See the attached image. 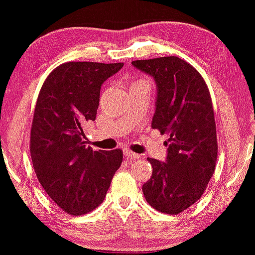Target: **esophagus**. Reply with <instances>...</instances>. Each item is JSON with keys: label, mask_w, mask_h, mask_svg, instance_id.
<instances>
[{"label": "esophagus", "mask_w": 255, "mask_h": 255, "mask_svg": "<svg viewBox=\"0 0 255 255\" xmlns=\"http://www.w3.org/2000/svg\"><path fill=\"white\" fill-rule=\"evenodd\" d=\"M125 157L129 158V159H136V158H139L140 156L137 153H134V152H131L129 150H125Z\"/></svg>", "instance_id": "esophagus-1"}]
</instances>
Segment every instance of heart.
<instances>
[{
  "instance_id": "1",
  "label": "heart",
  "mask_w": 255,
  "mask_h": 255,
  "mask_svg": "<svg viewBox=\"0 0 255 255\" xmlns=\"http://www.w3.org/2000/svg\"><path fill=\"white\" fill-rule=\"evenodd\" d=\"M137 83H142V81H135V83H133L131 85H134V84H137Z\"/></svg>"
}]
</instances>
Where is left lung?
Returning a JSON list of instances; mask_svg holds the SVG:
<instances>
[{
  "label": "left lung",
  "instance_id": "1",
  "mask_svg": "<svg viewBox=\"0 0 255 255\" xmlns=\"http://www.w3.org/2000/svg\"><path fill=\"white\" fill-rule=\"evenodd\" d=\"M131 64L156 81L151 126L169 135L166 162L147 158L153 170L142 192L157 211L177 215L200 199L215 171L218 145L210 91L200 73L176 56Z\"/></svg>",
  "mask_w": 255,
  "mask_h": 255
}]
</instances>
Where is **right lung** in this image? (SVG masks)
I'll return each mask as SVG.
<instances>
[{
    "label": "right lung",
    "instance_id": "obj_1",
    "mask_svg": "<svg viewBox=\"0 0 255 255\" xmlns=\"http://www.w3.org/2000/svg\"><path fill=\"white\" fill-rule=\"evenodd\" d=\"M122 67L67 62L40 89L31 128L32 163L44 191L68 215L99 206L122 163L120 148L93 151L84 141L85 125L97 115L102 84Z\"/></svg>",
    "mask_w": 255,
    "mask_h": 255
}]
</instances>
